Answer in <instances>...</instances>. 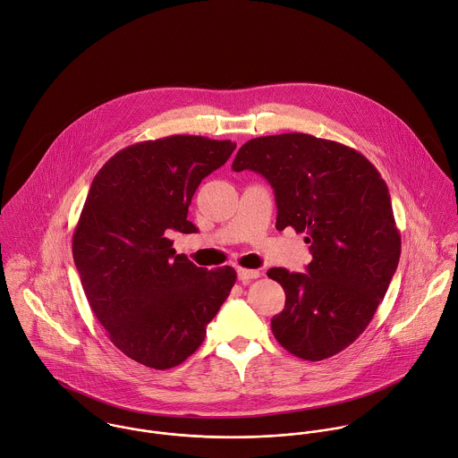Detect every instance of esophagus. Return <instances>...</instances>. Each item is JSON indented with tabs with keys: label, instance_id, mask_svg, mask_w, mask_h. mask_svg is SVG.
Here are the masks:
<instances>
[{
	"label": "esophagus",
	"instance_id": "esophagus-1",
	"mask_svg": "<svg viewBox=\"0 0 458 458\" xmlns=\"http://www.w3.org/2000/svg\"><path fill=\"white\" fill-rule=\"evenodd\" d=\"M259 276H260V271H257V269H244V267L237 269V278L242 284H248V282H251V280H255Z\"/></svg>",
	"mask_w": 458,
	"mask_h": 458
}]
</instances>
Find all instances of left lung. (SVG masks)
<instances>
[{"label":"left lung","instance_id":"obj_1","mask_svg":"<svg viewBox=\"0 0 458 458\" xmlns=\"http://www.w3.org/2000/svg\"><path fill=\"white\" fill-rule=\"evenodd\" d=\"M233 171H255L275 191L276 230L307 233V273L273 267L285 309L271 319L276 341L303 360L348 348L371 323L396 273L402 239L391 194L359 151L309 133L248 140Z\"/></svg>","mask_w":458,"mask_h":458}]
</instances>
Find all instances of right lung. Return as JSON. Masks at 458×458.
<instances>
[{
	"instance_id": "right-lung-1",
	"label": "right lung",
	"mask_w": 458,
	"mask_h": 458,
	"mask_svg": "<svg viewBox=\"0 0 458 458\" xmlns=\"http://www.w3.org/2000/svg\"><path fill=\"white\" fill-rule=\"evenodd\" d=\"M233 149L198 135L137 142L92 180L72 233L74 266L114 346L146 368L191 357L237 280L230 266L207 271L176 255L167 237L198 232L187 221L191 199Z\"/></svg>"
}]
</instances>
